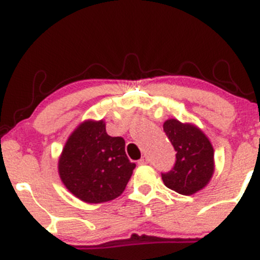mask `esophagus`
<instances>
[{
    "mask_svg": "<svg viewBox=\"0 0 260 260\" xmlns=\"http://www.w3.org/2000/svg\"><path fill=\"white\" fill-rule=\"evenodd\" d=\"M147 164H148V157H147V156L142 157V158L138 161V165H147Z\"/></svg>",
    "mask_w": 260,
    "mask_h": 260,
    "instance_id": "esophagus-1",
    "label": "esophagus"
}]
</instances>
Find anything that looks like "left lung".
I'll use <instances>...</instances> for the list:
<instances>
[{"label": "left lung", "instance_id": "8db88e82", "mask_svg": "<svg viewBox=\"0 0 260 260\" xmlns=\"http://www.w3.org/2000/svg\"><path fill=\"white\" fill-rule=\"evenodd\" d=\"M164 131L176 153V164L167 174L164 183L181 195H192L210 182L215 170L214 148L208 136L191 123L167 119Z\"/></svg>", "mask_w": 260, "mask_h": 260}]
</instances>
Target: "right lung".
I'll list each match as a JSON object with an SVG mask.
<instances>
[{
  "label": "right lung",
  "mask_w": 260,
  "mask_h": 260,
  "mask_svg": "<svg viewBox=\"0 0 260 260\" xmlns=\"http://www.w3.org/2000/svg\"><path fill=\"white\" fill-rule=\"evenodd\" d=\"M122 137H111L103 119L81 122L68 138L57 162L65 187L84 203L101 204L122 195L136 164Z\"/></svg>",
  "instance_id": "add662e5"
}]
</instances>
